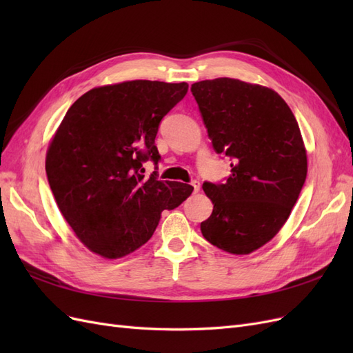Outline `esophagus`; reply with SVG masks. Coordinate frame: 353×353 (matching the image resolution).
Segmentation results:
<instances>
[{"mask_svg":"<svg viewBox=\"0 0 353 353\" xmlns=\"http://www.w3.org/2000/svg\"><path fill=\"white\" fill-rule=\"evenodd\" d=\"M191 187H193V193H197V191L200 190V183L199 181H191Z\"/></svg>","mask_w":353,"mask_h":353,"instance_id":"esophagus-1","label":"esophagus"}]
</instances>
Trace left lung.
I'll return each instance as SVG.
<instances>
[{
  "label": "left lung",
  "mask_w": 353,
  "mask_h": 353,
  "mask_svg": "<svg viewBox=\"0 0 353 353\" xmlns=\"http://www.w3.org/2000/svg\"><path fill=\"white\" fill-rule=\"evenodd\" d=\"M191 92L213 150L231 159L225 183L203 184L213 210L201 234L228 253H252L281 230L305 184L301 130L287 103L261 85L218 78Z\"/></svg>",
  "instance_id": "obj_1"
}]
</instances>
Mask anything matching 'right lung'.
I'll list each match as a JSON object with an SVG mask.
<instances>
[{
	"label": "right lung",
	"instance_id": "1",
	"mask_svg": "<svg viewBox=\"0 0 353 353\" xmlns=\"http://www.w3.org/2000/svg\"><path fill=\"white\" fill-rule=\"evenodd\" d=\"M188 83L128 81L85 92L61 121L46 170L57 206L77 237L117 259L152 239L160 213L178 208L193 187L144 178L160 162L159 125L185 97Z\"/></svg>",
	"mask_w": 353,
	"mask_h": 353
}]
</instances>
